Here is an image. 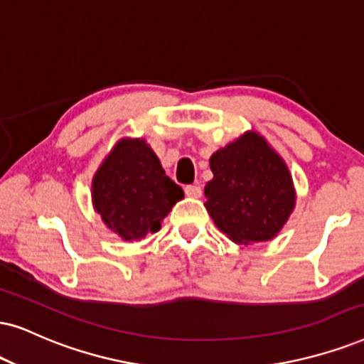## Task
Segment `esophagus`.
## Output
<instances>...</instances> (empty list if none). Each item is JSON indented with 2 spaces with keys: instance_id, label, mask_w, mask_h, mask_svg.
<instances>
[{
  "instance_id": "1",
  "label": "esophagus",
  "mask_w": 364,
  "mask_h": 364,
  "mask_svg": "<svg viewBox=\"0 0 364 364\" xmlns=\"http://www.w3.org/2000/svg\"><path fill=\"white\" fill-rule=\"evenodd\" d=\"M185 195L190 198H200L201 196V188L198 185H186L185 186Z\"/></svg>"
}]
</instances>
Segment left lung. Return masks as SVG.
I'll return each mask as SVG.
<instances>
[{
  "label": "left lung",
  "instance_id": "obj_1",
  "mask_svg": "<svg viewBox=\"0 0 364 364\" xmlns=\"http://www.w3.org/2000/svg\"><path fill=\"white\" fill-rule=\"evenodd\" d=\"M206 210L237 243L267 242L279 233L296 205L292 176L280 156L255 132H245L210 159Z\"/></svg>",
  "mask_w": 364,
  "mask_h": 364
}]
</instances>
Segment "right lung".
<instances>
[{"instance_id": "1", "label": "right lung", "mask_w": 364, "mask_h": 364, "mask_svg": "<svg viewBox=\"0 0 364 364\" xmlns=\"http://www.w3.org/2000/svg\"><path fill=\"white\" fill-rule=\"evenodd\" d=\"M92 198L104 223L131 242L158 232L183 190L144 141L122 139L95 173Z\"/></svg>"}]
</instances>
